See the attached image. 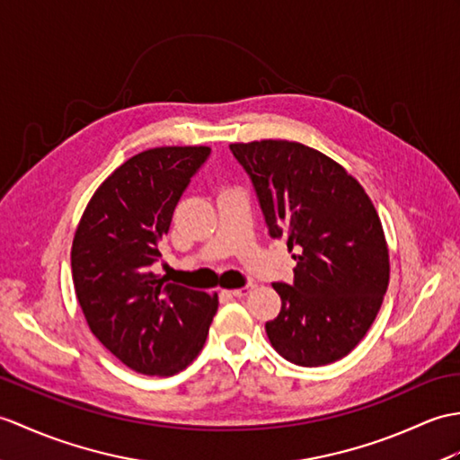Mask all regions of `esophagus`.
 <instances>
[{"instance_id": "1", "label": "esophagus", "mask_w": 460, "mask_h": 460, "mask_svg": "<svg viewBox=\"0 0 460 460\" xmlns=\"http://www.w3.org/2000/svg\"><path fill=\"white\" fill-rule=\"evenodd\" d=\"M252 288H254L252 284H244L243 288H237V290H231L229 294H231L233 297H244V296L252 292Z\"/></svg>"}]
</instances>
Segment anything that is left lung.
Here are the masks:
<instances>
[{"label":"left lung","mask_w":460,"mask_h":460,"mask_svg":"<svg viewBox=\"0 0 460 460\" xmlns=\"http://www.w3.org/2000/svg\"><path fill=\"white\" fill-rule=\"evenodd\" d=\"M249 174L272 239L288 237L297 266L274 282L280 314L272 347L300 367L343 358L376 319L390 279L382 223L367 191L335 160L292 141L231 145Z\"/></svg>","instance_id":"left-lung-1"}]
</instances>
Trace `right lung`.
I'll use <instances>...</instances> for the list:
<instances>
[{"label": "right lung", "mask_w": 460, "mask_h": 460, "mask_svg": "<svg viewBox=\"0 0 460 460\" xmlns=\"http://www.w3.org/2000/svg\"><path fill=\"white\" fill-rule=\"evenodd\" d=\"M211 155L208 146L138 153L90 199L72 243V280L92 333L123 365L172 376L206 343L217 296L153 274L158 239Z\"/></svg>", "instance_id": "right-lung-1"}]
</instances>
